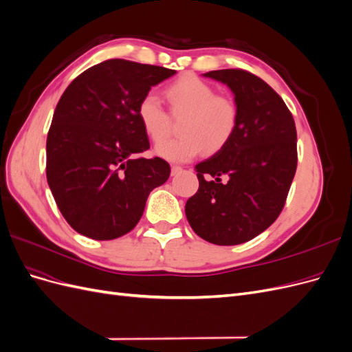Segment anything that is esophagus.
I'll list each match as a JSON object with an SVG mask.
<instances>
[{"mask_svg":"<svg viewBox=\"0 0 352 352\" xmlns=\"http://www.w3.org/2000/svg\"><path fill=\"white\" fill-rule=\"evenodd\" d=\"M180 172H182V167H179V166H173V167H172V176L179 175Z\"/></svg>","mask_w":352,"mask_h":352,"instance_id":"34e87169","label":"esophagus"}]
</instances>
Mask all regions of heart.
<instances>
[{
    "mask_svg": "<svg viewBox=\"0 0 352 352\" xmlns=\"http://www.w3.org/2000/svg\"><path fill=\"white\" fill-rule=\"evenodd\" d=\"M175 114L186 113L179 126L182 136L168 140L155 148V154L167 162L185 163L206 150L214 154L225 148L238 127L239 111L228 97L194 74H185L166 88ZM138 119L151 141H163L170 129V119L154 94H146L138 104Z\"/></svg>",
    "mask_w": 352,
    "mask_h": 352,
    "instance_id": "obj_1",
    "label": "heart"
}]
</instances>
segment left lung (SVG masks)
<instances>
[{
  "instance_id": "1",
  "label": "left lung",
  "mask_w": 352,
  "mask_h": 352,
  "mask_svg": "<svg viewBox=\"0 0 352 352\" xmlns=\"http://www.w3.org/2000/svg\"><path fill=\"white\" fill-rule=\"evenodd\" d=\"M204 76L232 91L239 120L229 144L195 166L199 188L186 201L185 214L202 239L238 245L280 214L296 170L295 122L283 100L255 74L225 69Z\"/></svg>"
}]
</instances>
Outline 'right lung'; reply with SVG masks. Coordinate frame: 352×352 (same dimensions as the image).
Instances as JSON below:
<instances>
[{
    "instance_id": "right-lung-1",
    "label": "right lung",
    "mask_w": 352,
    "mask_h": 352,
    "mask_svg": "<svg viewBox=\"0 0 352 352\" xmlns=\"http://www.w3.org/2000/svg\"><path fill=\"white\" fill-rule=\"evenodd\" d=\"M176 72L113 58L85 70L57 104L47 138V180L57 207L83 236L110 241L131 232L151 190L170 176L150 148L136 109Z\"/></svg>"
}]
</instances>
